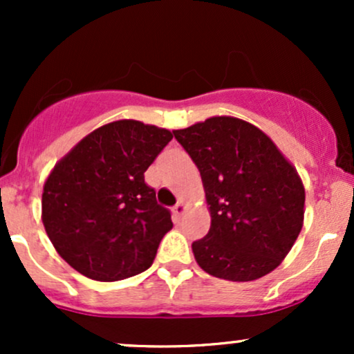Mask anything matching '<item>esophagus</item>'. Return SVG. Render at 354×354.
<instances>
[{
    "label": "esophagus",
    "instance_id": "1",
    "mask_svg": "<svg viewBox=\"0 0 354 354\" xmlns=\"http://www.w3.org/2000/svg\"><path fill=\"white\" fill-rule=\"evenodd\" d=\"M185 209H186V206H185V203L183 201H178L176 205L173 206V214H174V218H181V214L185 213Z\"/></svg>",
    "mask_w": 354,
    "mask_h": 354
}]
</instances>
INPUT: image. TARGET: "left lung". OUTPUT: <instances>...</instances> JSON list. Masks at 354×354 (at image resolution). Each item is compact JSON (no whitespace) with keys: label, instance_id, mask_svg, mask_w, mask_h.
Returning a JSON list of instances; mask_svg holds the SVG:
<instances>
[{"label":"left lung","instance_id":"left-lung-1","mask_svg":"<svg viewBox=\"0 0 354 354\" xmlns=\"http://www.w3.org/2000/svg\"><path fill=\"white\" fill-rule=\"evenodd\" d=\"M173 135L200 169L209 205L208 234L193 243L198 265L228 281L271 273L303 228L304 188L295 166L238 118H208Z\"/></svg>","mask_w":354,"mask_h":354}]
</instances>
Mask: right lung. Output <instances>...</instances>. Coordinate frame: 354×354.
<instances>
[{
    "label": "right lung",
    "mask_w": 354,
    "mask_h": 354,
    "mask_svg": "<svg viewBox=\"0 0 354 354\" xmlns=\"http://www.w3.org/2000/svg\"><path fill=\"white\" fill-rule=\"evenodd\" d=\"M171 131L120 120L89 133L56 163L43 188V225L58 254L96 281H118L153 265L171 213L145 171Z\"/></svg>",
    "instance_id": "right-lung-1"
}]
</instances>
